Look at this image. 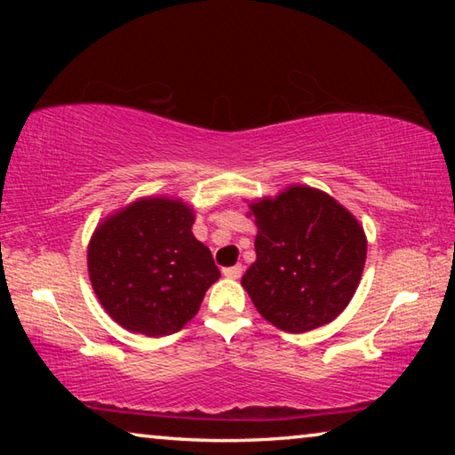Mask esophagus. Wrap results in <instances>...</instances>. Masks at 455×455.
Returning <instances> with one entry per match:
<instances>
[{"instance_id": "34e87169", "label": "esophagus", "mask_w": 455, "mask_h": 455, "mask_svg": "<svg viewBox=\"0 0 455 455\" xmlns=\"http://www.w3.org/2000/svg\"><path fill=\"white\" fill-rule=\"evenodd\" d=\"M222 275H225L227 279H241V275H243V265H235V267H227V268H222Z\"/></svg>"}]
</instances>
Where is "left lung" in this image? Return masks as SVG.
Returning a JSON list of instances; mask_svg holds the SVG:
<instances>
[{
    "label": "left lung",
    "mask_w": 455,
    "mask_h": 455,
    "mask_svg": "<svg viewBox=\"0 0 455 455\" xmlns=\"http://www.w3.org/2000/svg\"><path fill=\"white\" fill-rule=\"evenodd\" d=\"M251 209L257 260L243 287L257 311L289 333L327 325L355 295L367 255L363 228L337 200L309 187Z\"/></svg>",
    "instance_id": "8db88e82"
}]
</instances>
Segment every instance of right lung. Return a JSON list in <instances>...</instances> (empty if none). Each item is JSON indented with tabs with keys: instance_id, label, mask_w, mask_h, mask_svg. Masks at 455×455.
<instances>
[{
	"instance_id": "1",
	"label": "right lung",
	"mask_w": 455,
	"mask_h": 455,
	"mask_svg": "<svg viewBox=\"0 0 455 455\" xmlns=\"http://www.w3.org/2000/svg\"><path fill=\"white\" fill-rule=\"evenodd\" d=\"M180 200L144 198L96 228L88 271L100 303L122 327L148 337L180 331L219 279Z\"/></svg>"
}]
</instances>
